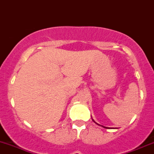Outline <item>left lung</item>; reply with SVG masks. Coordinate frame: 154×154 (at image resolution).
Returning <instances> with one entry per match:
<instances>
[{
    "label": "left lung",
    "mask_w": 154,
    "mask_h": 154,
    "mask_svg": "<svg viewBox=\"0 0 154 154\" xmlns=\"http://www.w3.org/2000/svg\"><path fill=\"white\" fill-rule=\"evenodd\" d=\"M105 128H108V127H105Z\"/></svg>",
    "instance_id": "8db88e82"
}]
</instances>
